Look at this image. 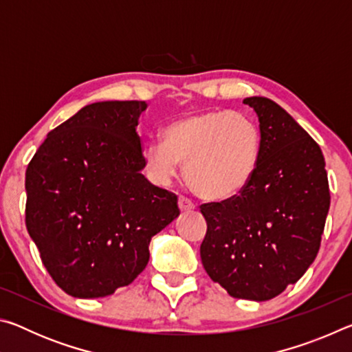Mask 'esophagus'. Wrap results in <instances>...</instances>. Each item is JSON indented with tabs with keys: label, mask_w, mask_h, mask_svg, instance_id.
I'll list each match as a JSON object with an SVG mask.
<instances>
[{
	"label": "esophagus",
	"mask_w": 352,
	"mask_h": 352,
	"mask_svg": "<svg viewBox=\"0 0 352 352\" xmlns=\"http://www.w3.org/2000/svg\"><path fill=\"white\" fill-rule=\"evenodd\" d=\"M178 206H180L182 211H190V210H194V208H195V205L192 204V201H190L186 197H183V195H182L180 199H178Z\"/></svg>",
	"instance_id": "obj_1"
}]
</instances>
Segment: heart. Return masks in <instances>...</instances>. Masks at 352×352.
<instances>
[{"label": "heart", "mask_w": 352, "mask_h": 352, "mask_svg": "<svg viewBox=\"0 0 352 352\" xmlns=\"http://www.w3.org/2000/svg\"><path fill=\"white\" fill-rule=\"evenodd\" d=\"M261 135L243 113L200 111L170 122L163 142H148L144 158L158 182L168 183L184 164L188 186L201 199L234 197L252 180Z\"/></svg>", "instance_id": "b5f03b06"}]
</instances>
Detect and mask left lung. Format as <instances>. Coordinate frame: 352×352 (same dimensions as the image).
<instances>
[{
    "mask_svg": "<svg viewBox=\"0 0 352 352\" xmlns=\"http://www.w3.org/2000/svg\"><path fill=\"white\" fill-rule=\"evenodd\" d=\"M259 121L253 177L231 199L200 205V258L214 283L241 300L267 301L305 275L331 205L320 146L267 98H247Z\"/></svg>",
    "mask_w": 352,
    "mask_h": 352,
    "instance_id": "left-lung-1",
    "label": "left lung"
}]
</instances>
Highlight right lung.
Returning a JSON list of instances; mask_svg holds the SVG:
<instances>
[{"instance_id": "obj_1", "label": "right lung", "mask_w": 352, "mask_h": 352, "mask_svg": "<svg viewBox=\"0 0 352 352\" xmlns=\"http://www.w3.org/2000/svg\"><path fill=\"white\" fill-rule=\"evenodd\" d=\"M144 100L83 107L51 130L26 169V228L54 283L76 298L111 295L146 269L148 243L178 197L141 174Z\"/></svg>"}]
</instances>
